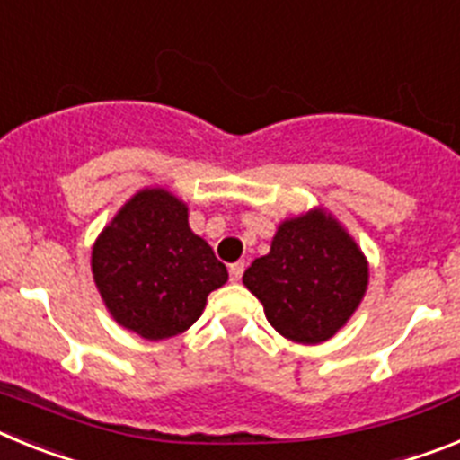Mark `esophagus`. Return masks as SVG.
Instances as JSON below:
<instances>
[{
	"instance_id": "34e87169",
	"label": "esophagus",
	"mask_w": 460,
	"mask_h": 460,
	"mask_svg": "<svg viewBox=\"0 0 460 460\" xmlns=\"http://www.w3.org/2000/svg\"><path fill=\"white\" fill-rule=\"evenodd\" d=\"M243 273H245V261H235L229 266V278L231 282H238V279L243 278Z\"/></svg>"
}]
</instances>
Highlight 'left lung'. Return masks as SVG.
<instances>
[{"label":"left lung","instance_id":"obj_1","mask_svg":"<svg viewBox=\"0 0 460 460\" xmlns=\"http://www.w3.org/2000/svg\"><path fill=\"white\" fill-rule=\"evenodd\" d=\"M243 282L279 335L317 345L333 338L366 296L368 261L345 226L314 208L278 226L270 252L254 259Z\"/></svg>","mask_w":460,"mask_h":460}]
</instances>
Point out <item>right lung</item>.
I'll return each mask as SVG.
<instances>
[{"mask_svg": "<svg viewBox=\"0 0 460 460\" xmlns=\"http://www.w3.org/2000/svg\"><path fill=\"white\" fill-rule=\"evenodd\" d=\"M92 275L115 322L146 341L190 329L208 294L229 279L190 229L185 203L162 187L136 191L119 208L92 247Z\"/></svg>", "mask_w": 460, "mask_h": 460, "instance_id": "1", "label": "right lung"}]
</instances>
